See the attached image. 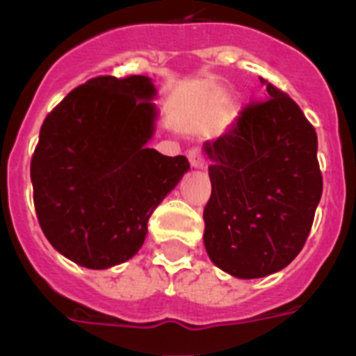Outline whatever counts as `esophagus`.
I'll use <instances>...</instances> for the list:
<instances>
[{"label": "esophagus", "mask_w": 356, "mask_h": 356, "mask_svg": "<svg viewBox=\"0 0 356 356\" xmlns=\"http://www.w3.org/2000/svg\"><path fill=\"white\" fill-rule=\"evenodd\" d=\"M188 161L190 166L195 168V170H203V168H205V159H203V155L200 153V149L188 151Z\"/></svg>", "instance_id": "1"}]
</instances>
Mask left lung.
Instances as JSON below:
<instances>
[{
    "mask_svg": "<svg viewBox=\"0 0 356 356\" xmlns=\"http://www.w3.org/2000/svg\"><path fill=\"white\" fill-rule=\"evenodd\" d=\"M260 83L266 102L203 145L212 184L203 242L209 259L238 279L271 275L298 257L323 190L314 127L292 97Z\"/></svg>",
    "mask_w": 356,
    "mask_h": 356,
    "instance_id": "left-lung-1",
    "label": "left lung"
}]
</instances>
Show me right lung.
Returning <instances> with one entry per match:
<instances>
[{"mask_svg": "<svg viewBox=\"0 0 356 356\" xmlns=\"http://www.w3.org/2000/svg\"><path fill=\"white\" fill-rule=\"evenodd\" d=\"M156 88L145 75L77 86L40 129L31 183L40 227L58 253L107 270L138 253L147 222L190 170L186 156L147 147Z\"/></svg>", "mask_w": 356, "mask_h": 356, "instance_id": "add662e5", "label": "right lung"}]
</instances>
